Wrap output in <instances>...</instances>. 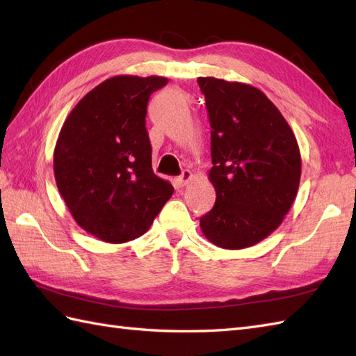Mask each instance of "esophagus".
I'll list each match as a JSON object with an SVG mask.
<instances>
[{
	"label": "esophagus",
	"mask_w": 356,
	"mask_h": 356,
	"mask_svg": "<svg viewBox=\"0 0 356 356\" xmlns=\"http://www.w3.org/2000/svg\"><path fill=\"white\" fill-rule=\"evenodd\" d=\"M193 179V174H191V171H188V170H185L182 174H180V176L176 179V182H177V185L179 186H185V185H188V182H190V180Z\"/></svg>",
	"instance_id": "34e87169"
}]
</instances>
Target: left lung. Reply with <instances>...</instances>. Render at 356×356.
Returning <instances> with one entry per match:
<instances>
[{"label": "left lung", "instance_id": "8db88e82", "mask_svg": "<svg viewBox=\"0 0 356 356\" xmlns=\"http://www.w3.org/2000/svg\"><path fill=\"white\" fill-rule=\"evenodd\" d=\"M211 124L214 208L200 217L211 243L257 245L282 225L297 197L301 156L282 113L259 88L199 78Z\"/></svg>", "mask_w": 356, "mask_h": 356}]
</instances>
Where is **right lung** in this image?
Listing matches in <instances>:
<instances>
[{
  "label": "right lung",
  "instance_id": "1",
  "mask_svg": "<svg viewBox=\"0 0 356 356\" xmlns=\"http://www.w3.org/2000/svg\"><path fill=\"white\" fill-rule=\"evenodd\" d=\"M168 79L120 74L76 104L59 131L53 171L82 229L107 243L145 234L174 193L151 168L145 128L149 96Z\"/></svg>",
  "mask_w": 356,
  "mask_h": 356
}]
</instances>
